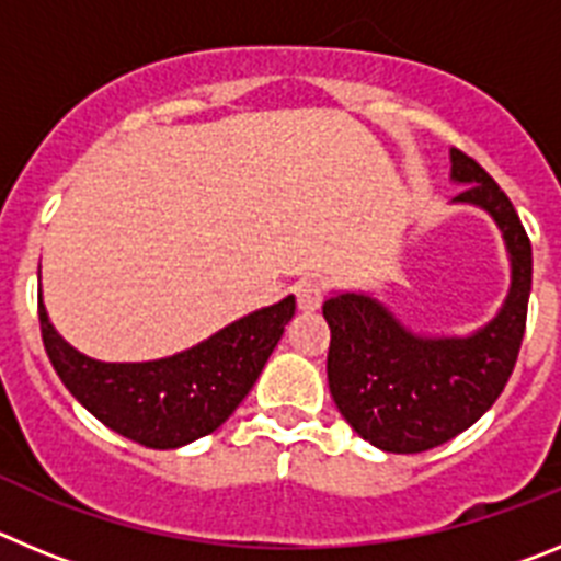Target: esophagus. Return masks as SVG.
<instances>
[{
    "label": "esophagus",
    "mask_w": 561,
    "mask_h": 561,
    "mask_svg": "<svg viewBox=\"0 0 561 561\" xmlns=\"http://www.w3.org/2000/svg\"><path fill=\"white\" fill-rule=\"evenodd\" d=\"M295 295H297V306H300V309L314 311V309H320V304H323L325 286H323V280H317V277H306V280H300V284L295 286Z\"/></svg>",
    "instance_id": "esophagus-1"
}]
</instances>
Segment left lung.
I'll return each mask as SVG.
<instances>
[{
    "mask_svg": "<svg viewBox=\"0 0 561 561\" xmlns=\"http://www.w3.org/2000/svg\"><path fill=\"white\" fill-rule=\"evenodd\" d=\"M453 202L483 207L505 238L512 289L492 323L472 336H421L379 300L359 291L331 295L329 388L356 435L385 453L413 455L447 444L492 408L517 365L531 295V241L497 182L453 148Z\"/></svg>",
    "mask_w": 561,
    "mask_h": 561,
    "instance_id": "obj_1",
    "label": "left lung"
}]
</instances>
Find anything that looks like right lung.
<instances>
[{"label":"right lung","instance_id":"obj_1","mask_svg":"<svg viewBox=\"0 0 561 561\" xmlns=\"http://www.w3.org/2000/svg\"><path fill=\"white\" fill-rule=\"evenodd\" d=\"M291 314L295 297L289 295L182 354L98 362L58 336L38 297L44 351L69 393L108 430L148 449L185 447L219 430L252 390Z\"/></svg>","mask_w":561,"mask_h":561}]
</instances>
